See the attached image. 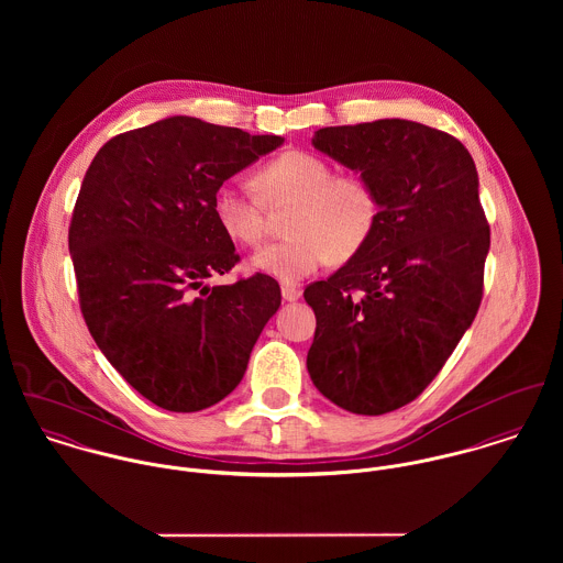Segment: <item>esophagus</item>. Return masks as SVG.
Listing matches in <instances>:
<instances>
[{"instance_id":"esophagus-1","label":"esophagus","mask_w":563,"mask_h":563,"mask_svg":"<svg viewBox=\"0 0 563 563\" xmlns=\"http://www.w3.org/2000/svg\"><path fill=\"white\" fill-rule=\"evenodd\" d=\"M282 297H284V301L292 303V301H297L301 297V288L286 284V286H282Z\"/></svg>"}]
</instances>
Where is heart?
Instances as JSON below:
<instances>
[{"label":"heart","instance_id":"heart-1","mask_svg":"<svg viewBox=\"0 0 563 563\" xmlns=\"http://www.w3.org/2000/svg\"><path fill=\"white\" fill-rule=\"evenodd\" d=\"M257 195L225 181L212 197L221 230L242 244L264 236V206L292 203L286 221L290 239L271 242L251 255L257 273L284 284L301 282L322 264L357 255L377 225V199L357 175H333L329 162L310 152H286L255 175Z\"/></svg>","mask_w":563,"mask_h":563}]
</instances>
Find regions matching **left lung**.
<instances>
[{"mask_svg": "<svg viewBox=\"0 0 563 563\" xmlns=\"http://www.w3.org/2000/svg\"><path fill=\"white\" fill-rule=\"evenodd\" d=\"M312 145L373 188L377 225L303 292L317 314L308 373L338 407L388 413L433 382L477 317L489 251L477 166L457 139L407 119L322 128Z\"/></svg>", "mask_w": 563, "mask_h": 563, "instance_id": "obj_1", "label": "left lung"}]
</instances>
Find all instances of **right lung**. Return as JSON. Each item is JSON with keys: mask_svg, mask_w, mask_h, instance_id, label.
Instances as JSON below:
<instances>
[{"mask_svg": "<svg viewBox=\"0 0 563 563\" xmlns=\"http://www.w3.org/2000/svg\"><path fill=\"white\" fill-rule=\"evenodd\" d=\"M282 145L177 114L114 136L84 175L69 228L81 314L106 360L162 409L225 399L282 306L268 275L206 284L239 262L212 212L217 188Z\"/></svg>", "mask_w": 563, "mask_h": 563, "instance_id": "right-lung-1", "label": "right lung"}]
</instances>
